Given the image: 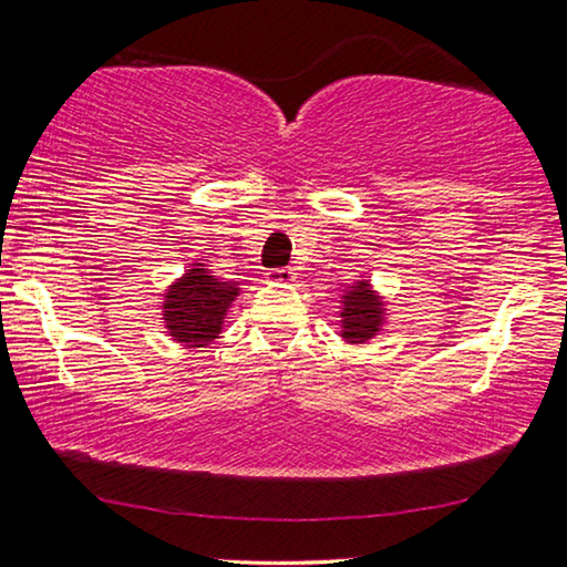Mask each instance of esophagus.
Masks as SVG:
<instances>
[{"mask_svg":"<svg viewBox=\"0 0 567 567\" xmlns=\"http://www.w3.org/2000/svg\"><path fill=\"white\" fill-rule=\"evenodd\" d=\"M267 280H269V282H292V280H295V269H290V267L269 269Z\"/></svg>","mask_w":567,"mask_h":567,"instance_id":"esophagus-1","label":"esophagus"}]
</instances>
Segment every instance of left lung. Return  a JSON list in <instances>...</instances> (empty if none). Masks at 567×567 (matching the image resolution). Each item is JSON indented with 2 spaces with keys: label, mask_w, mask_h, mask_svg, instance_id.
Returning <instances> with one entry per match:
<instances>
[{
  "label": "left lung",
  "mask_w": 567,
  "mask_h": 567,
  "mask_svg": "<svg viewBox=\"0 0 567 567\" xmlns=\"http://www.w3.org/2000/svg\"><path fill=\"white\" fill-rule=\"evenodd\" d=\"M341 337L349 344H364L382 329L385 310H382L380 295H374L370 282H354L341 300Z\"/></svg>",
  "instance_id": "left-lung-1"
}]
</instances>
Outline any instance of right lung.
Masks as SVG:
<instances>
[{"label":"right lung","instance_id":"add662e5","mask_svg":"<svg viewBox=\"0 0 567 567\" xmlns=\"http://www.w3.org/2000/svg\"><path fill=\"white\" fill-rule=\"evenodd\" d=\"M238 287L220 282L195 265L164 295V323L169 337L185 347H207L218 339L223 318L236 300Z\"/></svg>","mask_w":567,"mask_h":567}]
</instances>
